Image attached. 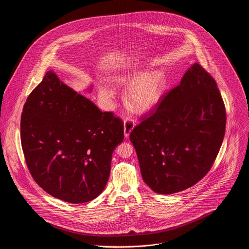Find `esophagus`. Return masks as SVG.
<instances>
[{"instance_id":"34e87169","label":"esophagus","mask_w":249,"mask_h":249,"mask_svg":"<svg viewBox=\"0 0 249 249\" xmlns=\"http://www.w3.org/2000/svg\"><path fill=\"white\" fill-rule=\"evenodd\" d=\"M134 126H135V123H134L133 119H128L124 121V135H125V137H128L130 135Z\"/></svg>"}]
</instances>
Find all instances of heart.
Listing matches in <instances>:
<instances>
[{"mask_svg":"<svg viewBox=\"0 0 249 249\" xmlns=\"http://www.w3.org/2000/svg\"><path fill=\"white\" fill-rule=\"evenodd\" d=\"M127 83L135 85L127 95L129 107L136 112L151 110L160 101L165 92L167 80L162 71H154L148 74H138L127 79ZM105 98L111 97V91L107 89H101Z\"/></svg>","mask_w":249,"mask_h":249,"instance_id":"b5f03b06","label":"heart"}]
</instances>
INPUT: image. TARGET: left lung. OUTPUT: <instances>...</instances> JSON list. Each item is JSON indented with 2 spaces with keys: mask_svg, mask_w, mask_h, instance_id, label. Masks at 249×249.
Returning <instances> with one entry per match:
<instances>
[{
  "mask_svg": "<svg viewBox=\"0 0 249 249\" xmlns=\"http://www.w3.org/2000/svg\"><path fill=\"white\" fill-rule=\"evenodd\" d=\"M141 119L130 140L151 190L177 193L206 176L223 142L226 109L214 79L200 64Z\"/></svg>",
  "mask_w": 249,
  "mask_h": 249,
  "instance_id": "1",
  "label": "left lung"
}]
</instances>
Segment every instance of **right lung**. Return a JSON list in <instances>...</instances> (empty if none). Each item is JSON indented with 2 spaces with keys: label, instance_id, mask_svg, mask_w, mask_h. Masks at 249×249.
<instances>
[{
  "label": "right lung",
  "instance_id": "add662e5",
  "mask_svg": "<svg viewBox=\"0 0 249 249\" xmlns=\"http://www.w3.org/2000/svg\"><path fill=\"white\" fill-rule=\"evenodd\" d=\"M123 126L113 112H102L48 71L29 95L20 119L28 169L51 196L71 203L91 201L107 186Z\"/></svg>",
  "mask_w": 249,
  "mask_h": 249
}]
</instances>
